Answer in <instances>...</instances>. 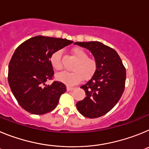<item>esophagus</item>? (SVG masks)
Here are the masks:
<instances>
[{
    "label": "esophagus",
    "instance_id": "1",
    "mask_svg": "<svg viewBox=\"0 0 149 149\" xmlns=\"http://www.w3.org/2000/svg\"><path fill=\"white\" fill-rule=\"evenodd\" d=\"M66 89H67V91H72V90H73V89H74V87H72V86H67Z\"/></svg>",
    "mask_w": 149,
    "mask_h": 149
}]
</instances>
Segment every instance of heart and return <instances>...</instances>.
I'll list each match as a JSON object with an SVG mask.
<instances>
[{
  "label": "heart",
  "instance_id": "obj_1",
  "mask_svg": "<svg viewBox=\"0 0 149 149\" xmlns=\"http://www.w3.org/2000/svg\"><path fill=\"white\" fill-rule=\"evenodd\" d=\"M72 54L77 59V63L73 66V72H62L56 75V78L68 85H74L82 80H88L94 75L97 70V61L94 58L88 57V54L84 49L74 48L72 49ZM51 64L54 69L61 70L62 51H55L51 56Z\"/></svg>",
  "mask_w": 149,
  "mask_h": 149
}]
</instances>
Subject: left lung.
<instances>
[{"instance_id": "1", "label": "left lung", "mask_w": 149, "mask_h": 149, "mask_svg": "<svg viewBox=\"0 0 149 149\" xmlns=\"http://www.w3.org/2000/svg\"><path fill=\"white\" fill-rule=\"evenodd\" d=\"M74 44L91 51L97 61V70L86 84L81 86L86 96L76 104L84 116H102L113 108L125 89L126 70L116 51L103 43L77 42Z\"/></svg>"}]
</instances>
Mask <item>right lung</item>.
Instances as JSON below:
<instances>
[{
    "label": "right lung",
    "instance_id": "right-lung-1",
    "mask_svg": "<svg viewBox=\"0 0 149 149\" xmlns=\"http://www.w3.org/2000/svg\"><path fill=\"white\" fill-rule=\"evenodd\" d=\"M72 41L37 36L18 46L9 64L8 82L13 95L24 110L35 115L52 111L57 106L65 84L45 82L54 76L51 56Z\"/></svg>",
    "mask_w": 149,
    "mask_h": 149
}]
</instances>
